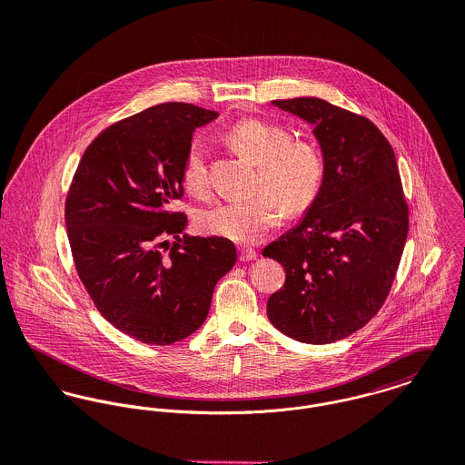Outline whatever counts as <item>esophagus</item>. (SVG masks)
<instances>
[{"label": "esophagus", "instance_id": "1", "mask_svg": "<svg viewBox=\"0 0 465 465\" xmlns=\"http://www.w3.org/2000/svg\"><path fill=\"white\" fill-rule=\"evenodd\" d=\"M239 257L244 262H250V260H255L258 257L257 252L253 248H248V246H241L239 248Z\"/></svg>", "mask_w": 465, "mask_h": 465}]
</instances>
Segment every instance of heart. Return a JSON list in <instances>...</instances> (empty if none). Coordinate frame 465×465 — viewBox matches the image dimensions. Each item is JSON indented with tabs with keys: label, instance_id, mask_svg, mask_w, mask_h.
Listing matches in <instances>:
<instances>
[{
	"label": "heart",
	"instance_id": "heart-1",
	"mask_svg": "<svg viewBox=\"0 0 465 465\" xmlns=\"http://www.w3.org/2000/svg\"><path fill=\"white\" fill-rule=\"evenodd\" d=\"M228 143L258 163L257 194L219 202L198 213L203 232L235 242H257L291 212L309 208L324 180V158L319 148L292 139L291 130L276 121L244 117L226 134ZM182 180L187 191L203 194L208 187L207 146L194 139L183 156Z\"/></svg>",
	"mask_w": 465,
	"mask_h": 465
}]
</instances>
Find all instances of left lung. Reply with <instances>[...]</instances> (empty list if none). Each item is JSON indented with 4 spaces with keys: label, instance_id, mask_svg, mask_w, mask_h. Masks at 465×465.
Segmentation results:
<instances>
[{
    "label": "left lung",
    "instance_id": "1",
    "mask_svg": "<svg viewBox=\"0 0 465 465\" xmlns=\"http://www.w3.org/2000/svg\"><path fill=\"white\" fill-rule=\"evenodd\" d=\"M305 119L324 158L322 187L302 223L263 248L285 269L267 317L283 335L330 344L385 303L409 233L394 150L363 115L319 98L274 100Z\"/></svg>",
    "mask_w": 465,
    "mask_h": 465
}]
</instances>
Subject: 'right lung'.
Listing matches in <instances>:
<instances>
[{
	"label": "right lung",
	"mask_w": 465,
	"mask_h": 465,
	"mask_svg": "<svg viewBox=\"0 0 465 465\" xmlns=\"http://www.w3.org/2000/svg\"><path fill=\"white\" fill-rule=\"evenodd\" d=\"M219 114L155 104L121 119L89 144L65 198L76 272L104 319L144 344L167 346L207 319L213 287L237 260L224 237L180 233L187 215L183 156L196 128ZM173 236L167 256L161 248Z\"/></svg>",
	"instance_id": "add662e5"
}]
</instances>
